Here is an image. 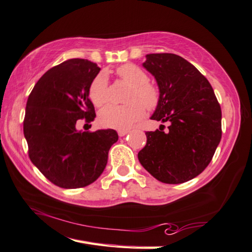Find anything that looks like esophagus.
Instances as JSON below:
<instances>
[{"label":"esophagus","mask_w":252,"mask_h":252,"mask_svg":"<svg viewBox=\"0 0 252 252\" xmlns=\"http://www.w3.org/2000/svg\"><path fill=\"white\" fill-rule=\"evenodd\" d=\"M129 133V130H119L118 131V134L119 136H125L126 134Z\"/></svg>","instance_id":"1"}]
</instances>
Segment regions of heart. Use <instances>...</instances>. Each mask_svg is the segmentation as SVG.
<instances>
[{
    "label": "heart",
    "instance_id": "heart-1",
    "mask_svg": "<svg viewBox=\"0 0 252 252\" xmlns=\"http://www.w3.org/2000/svg\"><path fill=\"white\" fill-rule=\"evenodd\" d=\"M117 75L123 82L131 86L126 97V106H108L99 113L98 121L104 127L127 129L140 121L145 114V108L153 110L159 101V91L149 82V76L140 67L126 63L117 69ZM89 98L94 106L102 107L109 101V85L106 72H100L91 81Z\"/></svg>",
    "mask_w": 252,
    "mask_h": 252
}]
</instances>
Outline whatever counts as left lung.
Wrapping results in <instances>:
<instances>
[{"label": "left lung", "instance_id": "8db88e82", "mask_svg": "<svg viewBox=\"0 0 252 252\" xmlns=\"http://www.w3.org/2000/svg\"><path fill=\"white\" fill-rule=\"evenodd\" d=\"M143 67L159 90L151 119L171 125L167 132L161 127L145 132L139 161L159 182L181 184L199 175L212 161L221 139V109L209 81L178 55L149 54Z\"/></svg>", "mask_w": 252, "mask_h": 252}]
</instances>
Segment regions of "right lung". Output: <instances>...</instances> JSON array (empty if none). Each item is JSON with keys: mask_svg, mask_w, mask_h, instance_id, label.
<instances>
[{"mask_svg": "<svg viewBox=\"0 0 252 252\" xmlns=\"http://www.w3.org/2000/svg\"><path fill=\"white\" fill-rule=\"evenodd\" d=\"M99 71L87 59H68L45 72L27 100L23 129L30 158L62 189H80L97 180L119 138L112 129H76L79 120L95 118L89 87Z\"/></svg>", "mask_w": 252, "mask_h": 252, "instance_id": "1", "label": "right lung"}]
</instances>
